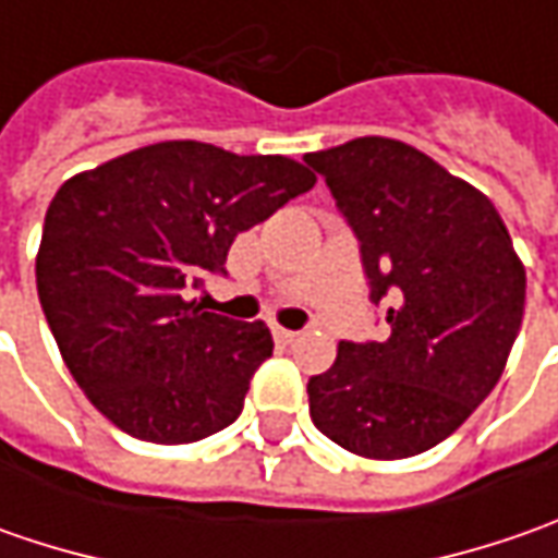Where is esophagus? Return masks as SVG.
I'll list each match as a JSON object with an SVG mask.
<instances>
[{"label": "esophagus", "mask_w": 558, "mask_h": 558, "mask_svg": "<svg viewBox=\"0 0 558 558\" xmlns=\"http://www.w3.org/2000/svg\"><path fill=\"white\" fill-rule=\"evenodd\" d=\"M298 335L301 332H291V329H282V326H276V329H272L276 344H294V341H298Z\"/></svg>", "instance_id": "obj_1"}]
</instances>
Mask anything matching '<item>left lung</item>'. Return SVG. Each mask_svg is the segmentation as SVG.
Wrapping results in <instances>:
<instances>
[{
	"instance_id": "8db88e82",
	"label": "left lung",
	"mask_w": 558,
	"mask_h": 558,
	"mask_svg": "<svg viewBox=\"0 0 558 558\" xmlns=\"http://www.w3.org/2000/svg\"><path fill=\"white\" fill-rule=\"evenodd\" d=\"M354 229L385 341H338L307 381L313 425L366 460L450 438L494 391L525 313V267L490 198L407 142L304 155Z\"/></svg>"
}]
</instances>
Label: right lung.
<instances>
[{
  "label": "right lung",
  "mask_w": 558,
  "mask_h": 558,
  "mask_svg": "<svg viewBox=\"0 0 558 558\" xmlns=\"http://www.w3.org/2000/svg\"><path fill=\"white\" fill-rule=\"evenodd\" d=\"M316 183L286 155L155 142L54 192L36 291L68 369L101 416L151 444L232 425L272 335L185 301L239 232Z\"/></svg>",
  "instance_id": "obj_1"
}]
</instances>
